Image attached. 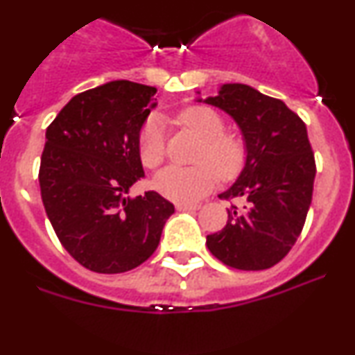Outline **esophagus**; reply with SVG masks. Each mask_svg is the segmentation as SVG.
<instances>
[{"label": "esophagus", "mask_w": 355, "mask_h": 355, "mask_svg": "<svg viewBox=\"0 0 355 355\" xmlns=\"http://www.w3.org/2000/svg\"><path fill=\"white\" fill-rule=\"evenodd\" d=\"M198 205H190V203H177L178 211H195L198 210Z\"/></svg>", "instance_id": "obj_1"}]
</instances>
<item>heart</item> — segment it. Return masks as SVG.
I'll use <instances>...</instances> for the list:
<instances>
[{"instance_id":"b5f03b06","label":"heart","mask_w":355,"mask_h":355,"mask_svg":"<svg viewBox=\"0 0 355 355\" xmlns=\"http://www.w3.org/2000/svg\"><path fill=\"white\" fill-rule=\"evenodd\" d=\"M175 123L193 132L200 145L195 165H170L157 173L153 185L166 198L193 203L221 178H233L246 160V145L236 132L225 130V119L208 105H190L175 115ZM139 155L148 168L165 159V129L157 117H148L139 132Z\"/></svg>"}]
</instances>
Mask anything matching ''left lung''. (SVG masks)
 <instances>
[{
  "instance_id": "1",
  "label": "left lung",
  "mask_w": 355,
  "mask_h": 355,
  "mask_svg": "<svg viewBox=\"0 0 355 355\" xmlns=\"http://www.w3.org/2000/svg\"><path fill=\"white\" fill-rule=\"evenodd\" d=\"M207 102L236 121L248 150L241 175L220 195L240 205H232L207 246L234 270H268L291 251L313 200L315 160L306 123L283 101L246 84H225Z\"/></svg>"
}]
</instances>
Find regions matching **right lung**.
<instances>
[{
    "label": "right lung",
    "mask_w": 355,
    "mask_h": 355,
    "mask_svg": "<svg viewBox=\"0 0 355 355\" xmlns=\"http://www.w3.org/2000/svg\"><path fill=\"white\" fill-rule=\"evenodd\" d=\"M157 89L114 80L80 92L46 130L40 187L61 245L94 272L140 266L160 243L175 207L157 191L129 198L144 177L139 132Z\"/></svg>",
    "instance_id": "1"
}]
</instances>
